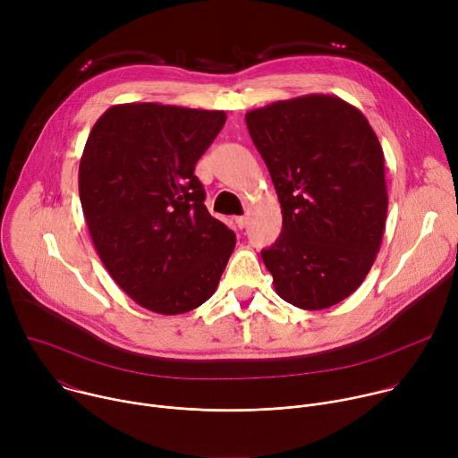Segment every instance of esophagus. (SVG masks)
<instances>
[{
	"label": "esophagus",
	"mask_w": 458,
	"mask_h": 458,
	"mask_svg": "<svg viewBox=\"0 0 458 458\" xmlns=\"http://www.w3.org/2000/svg\"><path fill=\"white\" fill-rule=\"evenodd\" d=\"M246 223H248V217H246V216H239V217H235V225H237L239 228H244V226H246Z\"/></svg>",
	"instance_id": "1"
}]
</instances>
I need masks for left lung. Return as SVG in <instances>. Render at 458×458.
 <instances>
[{
  "mask_svg": "<svg viewBox=\"0 0 458 458\" xmlns=\"http://www.w3.org/2000/svg\"><path fill=\"white\" fill-rule=\"evenodd\" d=\"M283 214L260 251L281 299L324 310L350 297L380 250L387 190L384 152L364 114L330 94L276 101L246 115Z\"/></svg>",
  "mask_w": 458,
  "mask_h": 458,
  "instance_id": "8db88e82",
  "label": "left lung"
}]
</instances>
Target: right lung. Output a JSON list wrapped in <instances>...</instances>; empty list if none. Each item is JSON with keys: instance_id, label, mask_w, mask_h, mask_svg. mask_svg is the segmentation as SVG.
Here are the masks:
<instances>
[{"instance_id": "1", "label": "right lung", "mask_w": 458, "mask_h": 458, "mask_svg": "<svg viewBox=\"0 0 458 458\" xmlns=\"http://www.w3.org/2000/svg\"><path fill=\"white\" fill-rule=\"evenodd\" d=\"M225 121L223 110L124 103L89 134L80 199L92 242L117 286L150 311L207 302L235 248L193 175Z\"/></svg>"}]
</instances>
